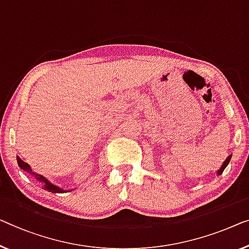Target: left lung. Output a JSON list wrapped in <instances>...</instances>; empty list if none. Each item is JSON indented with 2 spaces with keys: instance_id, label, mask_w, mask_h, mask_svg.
<instances>
[{
  "instance_id": "8db88e82",
  "label": "left lung",
  "mask_w": 249,
  "mask_h": 249,
  "mask_svg": "<svg viewBox=\"0 0 249 249\" xmlns=\"http://www.w3.org/2000/svg\"><path fill=\"white\" fill-rule=\"evenodd\" d=\"M231 155H229V157L226 159V160L224 161V163H222V165H221V168L218 170L217 171V176H220V174L224 172V170L226 169V166L228 165V163H229V161H231Z\"/></svg>"
}]
</instances>
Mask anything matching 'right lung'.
I'll return each mask as SVG.
<instances>
[{
	"label": "right lung",
	"mask_w": 249,
	"mask_h": 249,
	"mask_svg": "<svg viewBox=\"0 0 249 249\" xmlns=\"http://www.w3.org/2000/svg\"><path fill=\"white\" fill-rule=\"evenodd\" d=\"M17 161H18V166H20L22 170H24L25 172H28L30 174H32V176H35V179L38 180L39 182H41L43 184V189H46V190H48L49 192H53V194H62V192H67V190H62V189L57 187V185H54V184L51 183L49 180L46 179V178H44L43 176H41V174L32 172L31 166H30L28 163H25L24 161H22L18 157H17Z\"/></svg>",
	"instance_id": "1"
}]
</instances>
